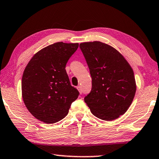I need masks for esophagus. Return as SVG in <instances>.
<instances>
[{
  "mask_svg": "<svg viewBox=\"0 0 159 159\" xmlns=\"http://www.w3.org/2000/svg\"><path fill=\"white\" fill-rule=\"evenodd\" d=\"M77 88L78 91H79V92L80 93V94H82V88H81V87H80V86H78V87H77Z\"/></svg>",
  "mask_w": 159,
  "mask_h": 159,
  "instance_id": "1",
  "label": "esophagus"
}]
</instances>
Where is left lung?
Segmentation results:
<instances>
[{
    "instance_id": "left-lung-1",
    "label": "left lung",
    "mask_w": 159,
    "mask_h": 159,
    "mask_svg": "<svg viewBox=\"0 0 159 159\" xmlns=\"http://www.w3.org/2000/svg\"><path fill=\"white\" fill-rule=\"evenodd\" d=\"M80 47L92 78L84 101L94 116L112 121L123 115L134 98L136 84L133 69L117 50L101 42L83 43Z\"/></svg>"
}]
</instances>
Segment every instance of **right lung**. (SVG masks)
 <instances>
[{"label":"right lung","mask_w":159,"mask_h":159,"mask_svg":"<svg viewBox=\"0 0 159 159\" xmlns=\"http://www.w3.org/2000/svg\"><path fill=\"white\" fill-rule=\"evenodd\" d=\"M78 47V43L63 42L50 44L36 53L25 68L22 97L27 109L38 120L46 124L59 121L79 96L65 69Z\"/></svg>","instance_id":"right-lung-1"}]
</instances>
